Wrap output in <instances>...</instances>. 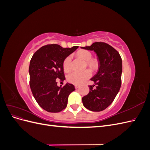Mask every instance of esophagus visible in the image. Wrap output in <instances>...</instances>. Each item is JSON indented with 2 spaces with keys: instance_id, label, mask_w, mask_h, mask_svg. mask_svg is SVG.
<instances>
[{
  "instance_id": "obj_1",
  "label": "esophagus",
  "mask_w": 150,
  "mask_h": 150,
  "mask_svg": "<svg viewBox=\"0 0 150 150\" xmlns=\"http://www.w3.org/2000/svg\"><path fill=\"white\" fill-rule=\"evenodd\" d=\"M79 88V85H75V88L76 89H78Z\"/></svg>"
}]
</instances>
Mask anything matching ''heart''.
<instances>
[{"mask_svg":"<svg viewBox=\"0 0 150 150\" xmlns=\"http://www.w3.org/2000/svg\"><path fill=\"white\" fill-rule=\"evenodd\" d=\"M78 56L86 61V66L90 70L95 71L99 66V61L96 58H92L93 54L88 50H80L77 52ZM63 68L66 72H69L71 69V57L67 56L63 61ZM91 77V72L89 70L83 71H74L68 74L67 79L69 83L76 85H80Z\"/></svg>","mask_w":150,"mask_h":150,"instance_id":"obj_1","label":"heart"}]
</instances>
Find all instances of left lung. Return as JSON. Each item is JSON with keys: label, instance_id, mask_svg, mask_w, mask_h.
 Segmentation results:
<instances>
[{"label": "left lung", "instance_id": "obj_1", "mask_svg": "<svg viewBox=\"0 0 150 150\" xmlns=\"http://www.w3.org/2000/svg\"><path fill=\"white\" fill-rule=\"evenodd\" d=\"M81 48L94 51L99 59L98 71L91 79L96 86H89V92L82 98L83 104L90 111H103L114 101L121 88V57L115 48L105 42H94Z\"/></svg>", "mask_w": 150, "mask_h": 150}]
</instances>
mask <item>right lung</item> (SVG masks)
I'll return each instance as SVG.
<instances>
[{
	"instance_id": "right-lung-1",
	"label": "right lung",
	"mask_w": 150,
	"mask_h": 150,
	"mask_svg": "<svg viewBox=\"0 0 150 150\" xmlns=\"http://www.w3.org/2000/svg\"><path fill=\"white\" fill-rule=\"evenodd\" d=\"M78 48L48 44L38 49L31 58L29 68L30 89L39 105L47 112L64 110L69 95L75 90L74 85L69 83L59 87L57 81L65 80L63 61Z\"/></svg>"
}]
</instances>
